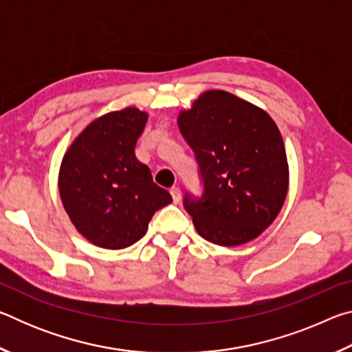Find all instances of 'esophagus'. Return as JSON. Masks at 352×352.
I'll return each instance as SVG.
<instances>
[{
	"label": "esophagus",
	"mask_w": 352,
	"mask_h": 352,
	"mask_svg": "<svg viewBox=\"0 0 352 352\" xmlns=\"http://www.w3.org/2000/svg\"><path fill=\"white\" fill-rule=\"evenodd\" d=\"M170 195H172V200H174V204H178V201L182 200V190H180V188H172L170 189Z\"/></svg>",
	"instance_id": "34e87169"
}]
</instances>
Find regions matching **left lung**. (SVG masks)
I'll return each instance as SVG.
<instances>
[{
  "label": "left lung",
  "instance_id": "left-lung-1",
  "mask_svg": "<svg viewBox=\"0 0 352 352\" xmlns=\"http://www.w3.org/2000/svg\"><path fill=\"white\" fill-rule=\"evenodd\" d=\"M178 129L195 153L204 194L183 205L197 233L236 247L258 237L281 211L289 189L283 136L259 107L222 90L201 93L178 115Z\"/></svg>",
  "mask_w": 352,
  "mask_h": 352
}]
</instances>
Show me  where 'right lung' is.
Listing matches in <instances>:
<instances>
[{"mask_svg":"<svg viewBox=\"0 0 352 352\" xmlns=\"http://www.w3.org/2000/svg\"><path fill=\"white\" fill-rule=\"evenodd\" d=\"M147 113L135 107L111 111L83 129L65 153L58 192L76 230L109 250L133 245L160 208L172 201L135 157Z\"/></svg>","mask_w":352,"mask_h":352,"instance_id":"add662e5","label":"right lung"}]
</instances>
